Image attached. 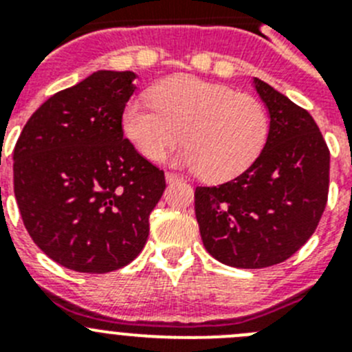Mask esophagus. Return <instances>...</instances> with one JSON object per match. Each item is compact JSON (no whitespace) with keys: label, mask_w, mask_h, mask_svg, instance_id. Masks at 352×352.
<instances>
[{"label":"esophagus","mask_w":352,"mask_h":352,"mask_svg":"<svg viewBox=\"0 0 352 352\" xmlns=\"http://www.w3.org/2000/svg\"><path fill=\"white\" fill-rule=\"evenodd\" d=\"M182 176L179 174H174V173H166V182L167 183H174V182H182Z\"/></svg>","instance_id":"1"}]
</instances>
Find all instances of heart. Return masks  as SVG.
Here are the masks:
<instances>
[{"label": "heart", "instance_id": "1", "mask_svg": "<svg viewBox=\"0 0 352 352\" xmlns=\"http://www.w3.org/2000/svg\"><path fill=\"white\" fill-rule=\"evenodd\" d=\"M151 100L129 102L121 116L126 139L149 162H160L183 139L174 166L227 182L257 160L268 139L263 102L226 84L174 76L151 89Z\"/></svg>", "mask_w": 352, "mask_h": 352}]
</instances>
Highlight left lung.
<instances>
[{
    "label": "left lung",
    "mask_w": 352,
    "mask_h": 352,
    "mask_svg": "<svg viewBox=\"0 0 352 352\" xmlns=\"http://www.w3.org/2000/svg\"><path fill=\"white\" fill-rule=\"evenodd\" d=\"M270 116L257 160L238 178L195 188L204 248L232 268H268L300 250L326 208L329 151L305 109L254 77Z\"/></svg>",
    "instance_id": "left-lung-1"
}]
</instances>
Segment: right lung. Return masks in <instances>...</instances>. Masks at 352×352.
I'll return each mask as SVG.
<instances>
[{
    "label": "right lung",
    "instance_id": "right-lung-1",
    "mask_svg": "<svg viewBox=\"0 0 352 352\" xmlns=\"http://www.w3.org/2000/svg\"><path fill=\"white\" fill-rule=\"evenodd\" d=\"M133 72L98 70L36 109L14 149V192L28 232L54 263L109 273L132 263L166 190L123 138Z\"/></svg>",
    "mask_w": 352,
    "mask_h": 352
}]
</instances>
